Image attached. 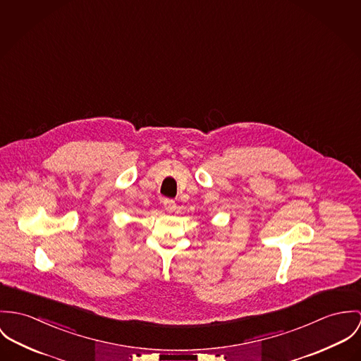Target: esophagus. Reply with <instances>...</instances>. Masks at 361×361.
<instances>
[{"mask_svg":"<svg viewBox=\"0 0 361 361\" xmlns=\"http://www.w3.org/2000/svg\"><path fill=\"white\" fill-rule=\"evenodd\" d=\"M163 206L166 212H173L176 209V202L173 200H163Z\"/></svg>","mask_w":361,"mask_h":361,"instance_id":"34e87169","label":"esophagus"}]
</instances>
